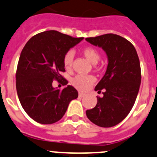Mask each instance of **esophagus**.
I'll return each mask as SVG.
<instances>
[{"label":"esophagus","instance_id":"34e87169","mask_svg":"<svg viewBox=\"0 0 157 157\" xmlns=\"http://www.w3.org/2000/svg\"><path fill=\"white\" fill-rule=\"evenodd\" d=\"M85 94L83 93V92H79V97H80V98H83V97L85 96Z\"/></svg>","mask_w":157,"mask_h":157}]
</instances>
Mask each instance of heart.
Wrapping results in <instances>:
<instances>
[{"mask_svg": "<svg viewBox=\"0 0 157 157\" xmlns=\"http://www.w3.org/2000/svg\"><path fill=\"white\" fill-rule=\"evenodd\" d=\"M82 53L84 57L92 65L98 63L100 59V54L96 49L92 47H86L82 49ZM74 59V52L72 51H68L63 59V64L65 69L68 70L71 67ZM95 78L92 75H77L72 79L71 83L77 90H86L95 83Z\"/></svg>", "mask_w": 157, "mask_h": 157, "instance_id": "obj_1", "label": "heart"}]
</instances>
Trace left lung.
Returning <instances> with one entry per match:
<instances>
[{"instance_id":"1","label":"left lung","mask_w":157,"mask_h":157,"mask_svg":"<svg viewBox=\"0 0 157 157\" xmlns=\"http://www.w3.org/2000/svg\"><path fill=\"white\" fill-rule=\"evenodd\" d=\"M87 42L101 47L108 56L106 72L95 90H105L97 96L94 108L86 111L89 120L101 127H112L123 121L134 105L141 85L139 59L134 46L117 34L87 37Z\"/></svg>"}]
</instances>
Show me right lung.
Listing matches in <instances>:
<instances>
[{
	"mask_svg": "<svg viewBox=\"0 0 157 157\" xmlns=\"http://www.w3.org/2000/svg\"><path fill=\"white\" fill-rule=\"evenodd\" d=\"M83 37H72L50 30L33 36L20 54L16 74L18 97L25 111L41 124L56 123L65 115L71 101L78 97L72 86L62 90L52 86L54 80L67 81L63 59L66 52Z\"/></svg>",
	"mask_w": 157,
	"mask_h": 157,
	"instance_id": "add662e5",
	"label": "right lung"
}]
</instances>
